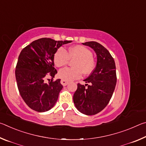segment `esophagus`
<instances>
[{"label":"esophagus","instance_id":"obj_1","mask_svg":"<svg viewBox=\"0 0 146 146\" xmlns=\"http://www.w3.org/2000/svg\"><path fill=\"white\" fill-rule=\"evenodd\" d=\"M60 83L62 84L63 86H67L68 84V82H67V81H66L64 80H61Z\"/></svg>","mask_w":146,"mask_h":146}]
</instances>
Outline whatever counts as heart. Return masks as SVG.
Wrapping results in <instances>:
<instances>
[{"mask_svg":"<svg viewBox=\"0 0 146 146\" xmlns=\"http://www.w3.org/2000/svg\"><path fill=\"white\" fill-rule=\"evenodd\" d=\"M54 63L57 67H62L69 60H74L73 68H65L59 71L58 75L66 81H72L82 77V73L89 75L96 67V62L93 53L88 48L81 45H76L66 51L59 48L54 54Z\"/></svg>","mask_w":146,"mask_h":146,"instance_id":"b5f03b06","label":"heart"}]
</instances>
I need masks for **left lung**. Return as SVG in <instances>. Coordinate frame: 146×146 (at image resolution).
<instances>
[{"label": "left lung", "mask_w": 146, "mask_h": 146, "mask_svg": "<svg viewBox=\"0 0 146 146\" xmlns=\"http://www.w3.org/2000/svg\"><path fill=\"white\" fill-rule=\"evenodd\" d=\"M95 51L97 66L84 81L85 85L77 84L73 102L76 109L83 114H97L106 108L111 98L117 84L115 60L108 50L97 42L82 43Z\"/></svg>", "instance_id": "obj_1"}]
</instances>
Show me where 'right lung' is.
<instances>
[{
    "mask_svg": "<svg viewBox=\"0 0 146 146\" xmlns=\"http://www.w3.org/2000/svg\"><path fill=\"white\" fill-rule=\"evenodd\" d=\"M71 42L42 38L21 51L15 70L17 87L24 102L33 110L45 112L55 106L63 86L60 79L53 81L57 73L54 68V54L63 44ZM48 75L52 80L47 84L44 80Z\"/></svg>",
    "mask_w": 146,
    "mask_h": 146,
    "instance_id": "1",
    "label": "right lung"
}]
</instances>
